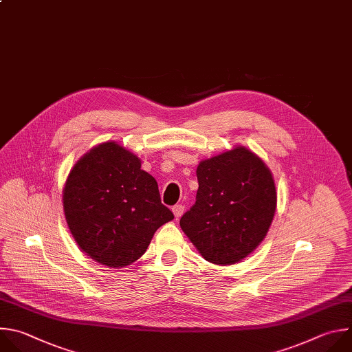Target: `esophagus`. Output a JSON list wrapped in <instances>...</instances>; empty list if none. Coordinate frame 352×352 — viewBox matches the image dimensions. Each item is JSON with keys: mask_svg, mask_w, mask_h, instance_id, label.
<instances>
[{"mask_svg": "<svg viewBox=\"0 0 352 352\" xmlns=\"http://www.w3.org/2000/svg\"><path fill=\"white\" fill-rule=\"evenodd\" d=\"M172 210H173V214H175V218L177 219V218H180V217L183 215V212H184V206H183L182 204H179V205H175V206L172 208Z\"/></svg>", "mask_w": 352, "mask_h": 352, "instance_id": "1", "label": "esophagus"}]
</instances>
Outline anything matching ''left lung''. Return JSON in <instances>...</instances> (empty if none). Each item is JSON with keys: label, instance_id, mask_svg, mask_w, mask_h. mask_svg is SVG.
I'll return each instance as SVG.
<instances>
[{"label": "left lung", "instance_id": "obj_1", "mask_svg": "<svg viewBox=\"0 0 352 352\" xmlns=\"http://www.w3.org/2000/svg\"><path fill=\"white\" fill-rule=\"evenodd\" d=\"M195 204L180 228L215 265H233L265 239L276 210V187L269 168L245 147L201 161Z\"/></svg>", "mask_w": 352, "mask_h": 352}]
</instances>
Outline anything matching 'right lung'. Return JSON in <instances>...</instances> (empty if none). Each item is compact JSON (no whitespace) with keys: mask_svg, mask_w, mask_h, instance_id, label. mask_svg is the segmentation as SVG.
I'll use <instances>...</instances> for the list:
<instances>
[{"mask_svg":"<svg viewBox=\"0 0 352 352\" xmlns=\"http://www.w3.org/2000/svg\"><path fill=\"white\" fill-rule=\"evenodd\" d=\"M63 210L82 251L109 267L137 261L157 229L173 219L157 180L115 142L91 148L76 162L65 183Z\"/></svg>","mask_w":352,"mask_h":352,"instance_id":"1","label":"right lung"}]
</instances>
